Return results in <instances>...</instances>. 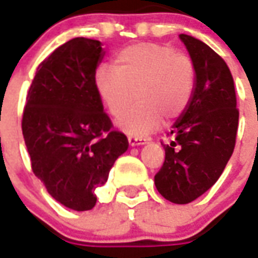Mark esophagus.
<instances>
[{"mask_svg": "<svg viewBox=\"0 0 258 258\" xmlns=\"http://www.w3.org/2000/svg\"><path fill=\"white\" fill-rule=\"evenodd\" d=\"M145 142H147V140H142V138H134V137H130L128 138L130 147H138V145H144Z\"/></svg>", "mask_w": 258, "mask_h": 258, "instance_id": "34e87169", "label": "esophagus"}]
</instances>
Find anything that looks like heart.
<instances>
[{
	"instance_id": "b5f03b06",
	"label": "heart",
	"mask_w": 258,
	"mask_h": 258,
	"mask_svg": "<svg viewBox=\"0 0 258 258\" xmlns=\"http://www.w3.org/2000/svg\"><path fill=\"white\" fill-rule=\"evenodd\" d=\"M114 71L100 67L95 88L111 116L122 114L134 100L139 103L117 120L124 134L142 137L159 127L162 118L173 121L191 102L196 89V66L183 53L154 43L124 48L113 61ZM136 93L134 94V92Z\"/></svg>"
}]
</instances>
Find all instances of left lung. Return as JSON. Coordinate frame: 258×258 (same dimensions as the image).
I'll list each match as a JSON object with an SVG mask.
<instances>
[{
    "label": "left lung",
    "instance_id": "left-lung-1",
    "mask_svg": "<svg viewBox=\"0 0 258 258\" xmlns=\"http://www.w3.org/2000/svg\"><path fill=\"white\" fill-rule=\"evenodd\" d=\"M179 37L196 66V89L169 133L172 141L162 144L165 162L155 174V185L170 203L188 204L222 174L235 149L239 110L226 62L204 41Z\"/></svg>",
    "mask_w": 258,
    "mask_h": 258
}]
</instances>
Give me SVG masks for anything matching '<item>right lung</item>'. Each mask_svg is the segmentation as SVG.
Returning <instances> with one entry per match:
<instances>
[{
  "label": "right lung",
  "mask_w": 258,
  "mask_h": 258,
  "mask_svg": "<svg viewBox=\"0 0 258 258\" xmlns=\"http://www.w3.org/2000/svg\"><path fill=\"white\" fill-rule=\"evenodd\" d=\"M102 43L75 37L37 67L29 88L22 133L32 170L67 208L92 210L95 188L107 181L128 141L113 131L95 88Z\"/></svg>",
  "instance_id": "obj_1"
}]
</instances>
